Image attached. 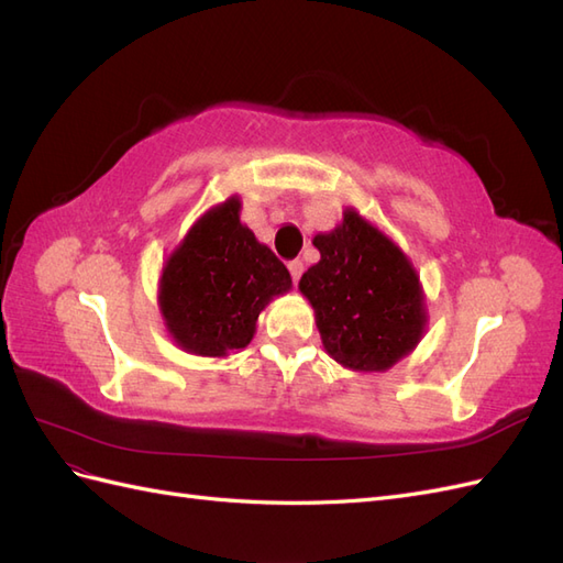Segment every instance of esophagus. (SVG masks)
I'll list each match as a JSON object with an SVG mask.
<instances>
[{"label": "esophagus", "instance_id": "34e87169", "mask_svg": "<svg viewBox=\"0 0 563 563\" xmlns=\"http://www.w3.org/2000/svg\"><path fill=\"white\" fill-rule=\"evenodd\" d=\"M288 272H291L294 282L298 284V279H300V275H302V261H291V263H288Z\"/></svg>", "mask_w": 563, "mask_h": 563}]
</instances>
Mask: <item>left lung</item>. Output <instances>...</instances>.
<instances>
[{"instance_id":"8db88e82","label":"left lung","mask_w":563,"mask_h":563,"mask_svg":"<svg viewBox=\"0 0 563 563\" xmlns=\"http://www.w3.org/2000/svg\"><path fill=\"white\" fill-rule=\"evenodd\" d=\"M319 263L300 277L323 350L350 371H387L411 354L428 329L416 267L354 209L317 234Z\"/></svg>"}]
</instances>
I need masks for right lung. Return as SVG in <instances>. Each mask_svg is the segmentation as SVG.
<instances>
[{
	"mask_svg": "<svg viewBox=\"0 0 563 563\" xmlns=\"http://www.w3.org/2000/svg\"><path fill=\"white\" fill-rule=\"evenodd\" d=\"M230 197L195 220L159 277V312L174 343L197 356L244 350L269 300L291 291L286 265L240 220Z\"/></svg>",
	"mask_w": 563,
	"mask_h": 563,
	"instance_id": "add662e5",
	"label": "right lung"
}]
</instances>
